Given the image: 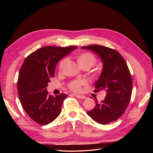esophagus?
I'll return each mask as SVG.
<instances>
[{
  "mask_svg": "<svg viewBox=\"0 0 153 153\" xmlns=\"http://www.w3.org/2000/svg\"><path fill=\"white\" fill-rule=\"evenodd\" d=\"M75 96L76 98H78V99H85L86 98V97L85 96H83V95H80V94H75Z\"/></svg>",
  "mask_w": 153,
  "mask_h": 153,
  "instance_id": "1",
  "label": "esophagus"
}]
</instances>
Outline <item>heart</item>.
<instances>
[{"label": "heart", "mask_w": 153, "mask_h": 153, "mask_svg": "<svg viewBox=\"0 0 153 153\" xmlns=\"http://www.w3.org/2000/svg\"><path fill=\"white\" fill-rule=\"evenodd\" d=\"M75 57L79 64V66L83 68H87L90 69L91 67L93 66L96 62V58L94 55L89 52H84L81 53H78L75 55ZM66 62V59H63L59 64L58 69L59 71H61L63 68V66ZM101 73L100 69H97L94 71L93 76L95 78H98ZM84 84V82L82 80H73L68 85L69 89L74 92H78L80 89V87L82 85Z\"/></svg>", "instance_id": "1"}]
</instances>
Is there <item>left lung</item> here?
I'll use <instances>...</instances> for the list:
<instances>
[{"label": "left lung", "mask_w": 153, "mask_h": 153, "mask_svg": "<svg viewBox=\"0 0 153 153\" xmlns=\"http://www.w3.org/2000/svg\"><path fill=\"white\" fill-rule=\"evenodd\" d=\"M98 55L103 62V71L95 83L97 92L106 91V97L100 103L95 101V107L87 112L94 121L106 124L117 121L126 110L130 101L132 79L126 61L117 50L98 45L82 47Z\"/></svg>", "instance_id": "8db88e82"}]
</instances>
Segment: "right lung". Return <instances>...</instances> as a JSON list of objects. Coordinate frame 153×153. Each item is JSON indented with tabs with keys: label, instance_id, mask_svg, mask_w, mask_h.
I'll list each match as a JSON object with an SVG mask.
<instances>
[{
	"label": "right lung",
	"instance_id": "1",
	"mask_svg": "<svg viewBox=\"0 0 153 153\" xmlns=\"http://www.w3.org/2000/svg\"><path fill=\"white\" fill-rule=\"evenodd\" d=\"M76 48L48 46L34 51L25 59L18 75V93L23 108L36 123L48 124L61 113L67 94L50 95L46 87L54 76L57 62Z\"/></svg>",
	"mask_w": 153,
	"mask_h": 153
}]
</instances>
